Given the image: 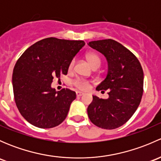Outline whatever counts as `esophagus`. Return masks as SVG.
Instances as JSON below:
<instances>
[{
  "label": "esophagus",
  "mask_w": 161,
  "mask_h": 161,
  "mask_svg": "<svg viewBox=\"0 0 161 161\" xmlns=\"http://www.w3.org/2000/svg\"><path fill=\"white\" fill-rule=\"evenodd\" d=\"M84 92H80V91H77V92H76V96H77V97H81V96H82Z\"/></svg>",
  "instance_id": "esophagus-1"
}]
</instances>
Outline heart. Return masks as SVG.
Listing matches in <instances>:
<instances>
[{
  "instance_id": "obj_1",
  "label": "heart",
  "mask_w": 161,
  "mask_h": 161,
  "mask_svg": "<svg viewBox=\"0 0 161 161\" xmlns=\"http://www.w3.org/2000/svg\"><path fill=\"white\" fill-rule=\"evenodd\" d=\"M86 59L88 61L89 64H90L91 67H100V58L97 53H88L86 54ZM75 64V60H71V62L69 63V69L71 70L72 68L74 67ZM75 86L77 88L80 89V90H86L89 87V82L86 80H82V79H77V80L75 81Z\"/></svg>"
}]
</instances>
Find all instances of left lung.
I'll return each mask as SVG.
<instances>
[{
    "mask_svg": "<svg viewBox=\"0 0 161 161\" xmlns=\"http://www.w3.org/2000/svg\"><path fill=\"white\" fill-rule=\"evenodd\" d=\"M89 46L104 55L108 74L97 86L108 90V99L92 96L87 108L89 118L97 127L114 129L127 122L140 103L143 92V71L139 60L122 44L111 39L89 42Z\"/></svg>",
    "mask_w": 161,
    "mask_h": 161,
    "instance_id": "1",
    "label": "left lung"
}]
</instances>
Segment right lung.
Instances as JSON below:
<instances>
[{
    "instance_id": "1",
    "label": "right lung",
    "mask_w": 161,
    "mask_h": 161,
    "mask_svg": "<svg viewBox=\"0 0 161 161\" xmlns=\"http://www.w3.org/2000/svg\"><path fill=\"white\" fill-rule=\"evenodd\" d=\"M82 40L54 37L30 47L14 65L12 86L16 106L28 122L40 129L56 127L67 117L75 92L52 88L54 77L67 75L69 63L85 45Z\"/></svg>"
}]
</instances>
